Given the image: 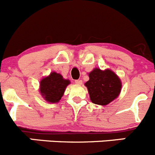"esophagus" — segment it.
Instances as JSON below:
<instances>
[{"label": "esophagus", "mask_w": 155, "mask_h": 155, "mask_svg": "<svg viewBox=\"0 0 155 155\" xmlns=\"http://www.w3.org/2000/svg\"><path fill=\"white\" fill-rule=\"evenodd\" d=\"M74 82H75V84H78V85H81V84H82V81H81V80H76Z\"/></svg>", "instance_id": "obj_1"}]
</instances>
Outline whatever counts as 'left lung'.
I'll return each instance as SVG.
<instances>
[{
    "mask_svg": "<svg viewBox=\"0 0 155 155\" xmlns=\"http://www.w3.org/2000/svg\"><path fill=\"white\" fill-rule=\"evenodd\" d=\"M90 80L85 84L90 100L96 105H106L118 96L121 89L120 78L109 69L95 68L89 74Z\"/></svg>",
    "mask_w": 155,
    "mask_h": 155,
    "instance_id": "obj_1",
    "label": "left lung"
}]
</instances>
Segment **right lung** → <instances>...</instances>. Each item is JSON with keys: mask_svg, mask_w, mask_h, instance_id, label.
Here are the masks:
<instances>
[{"mask_svg": "<svg viewBox=\"0 0 155 155\" xmlns=\"http://www.w3.org/2000/svg\"><path fill=\"white\" fill-rule=\"evenodd\" d=\"M69 84L70 81L63 79L60 74L52 72L50 76L41 80L40 91L46 101L56 103L60 100L65 89Z\"/></svg>", "mask_w": 155, "mask_h": 155, "instance_id": "right-lung-1", "label": "right lung"}]
</instances>
